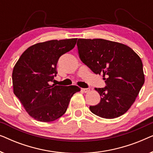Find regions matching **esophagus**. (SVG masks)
<instances>
[{"mask_svg": "<svg viewBox=\"0 0 153 153\" xmlns=\"http://www.w3.org/2000/svg\"><path fill=\"white\" fill-rule=\"evenodd\" d=\"M90 91H91V90H90V88H82V91L84 92L85 93H88Z\"/></svg>", "mask_w": 153, "mask_h": 153, "instance_id": "34e87169", "label": "esophagus"}]
</instances>
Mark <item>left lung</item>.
Returning a JSON list of instances; mask_svg holds the SVG:
<instances>
[{
	"label": "left lung",
	"mask_w": 153,
	"mask_h": 153,
	"mask_svg": "<svg viewBox=\"0 0 153 153\" xmlns=\"http://www.w3.org/2000/svg\"><path fill=\"white\" fill-rule=\"evenodd\" d=\"M79 58L96 74H103L106 86L95 88L101 100L90 106L93 114L118 118L134 102L145 78L141 58L130 47L103 39H79Z\"/></svg>",
	"instance_id": "8db88e82"
}]
</instances>
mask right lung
<instances>
[{
	"label": "right lung",
	"instance_id": "right-lung-1",
	"mask_svg": "<svg viewBox=\"0 0 153 153\" xmlns=\"http://www.w3.org/2000/svg\"><path fill=\"white\" fill-rule=\"evenodd\" d=\"M77 38L47 41L28 47L12 72L14 93L27 113L37 121L56 120L66 112L76 85H50L62 55L74 47Z\"/></svg>",
	"mask_w": 153,
	"mask_h": 153
}]
</instances>
